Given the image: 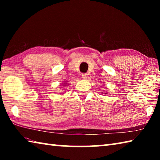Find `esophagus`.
I'll list each match as a JSON object with an SVG mask.
<instances>
[{
	"label": "esophagus",
	"instance_id": "34e87169",
	"mask_svg": "<svg viewBox=\"0 0 160 160\" xmlns=\"http://www.w3.org/2000/svg\"><path fill=\"white\" fill-rule=\"evenodd\" d=\"M81 76H82V79H87V78H88V74H86V73H82V75H81Z\"/></svg>",
	"mask_w": 160,
	"mask_h": 160
}]
</instances>
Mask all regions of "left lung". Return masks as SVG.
<instances>
[{"label":"left lung","instance_id":"1","mask_svg":"<svg viewBox=\"0 0 160 160\" xmlns=\"http://www.w3.org/2000/svg\"><path fill=\"white\" fill-rule=\"evenodd\" d=\"M102 93H103V92H102ZM106 94H107V93H106Z\"/></svg>","mask_w":160,"mask_h":160}]
</instances>
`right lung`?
<instances>
[{"instance_id": "add662e5", "label": "right lung", "mask_w": 160, "mask_h": 160, "mask_svg": "<svg viewBox=\"0 0 160 160\" xmlns=\"http://www.w3.org/2000/svg\"><path fill=\"white\" fill-rule=\"evenodd\" d=\"M64 84H65V83H64ZM64 86H66V85H64Z\"/></svg>"}]
</instances>
